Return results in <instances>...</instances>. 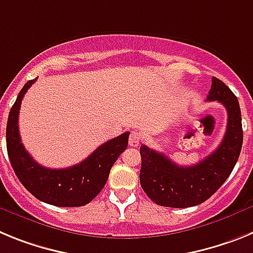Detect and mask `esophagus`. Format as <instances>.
Here are the masks:
<instances>
[{"mask_svg": "<svg viewBox=\"0 0 253 253\" xmlns=\"http://www.w3.org/2000/svg\"><path fill=\"white\" fill-rule=\"evenodd\" d=\"M140 143V135L137 131H131L129 135V146L130 147H138Z\"/></svg>", "mask_w": 253, "mask_h": 253, "instance_id": "obj_1", "label": "esophagus"}]
</instances>
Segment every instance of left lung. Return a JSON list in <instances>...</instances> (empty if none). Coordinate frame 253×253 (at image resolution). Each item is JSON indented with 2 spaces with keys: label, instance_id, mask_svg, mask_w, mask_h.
<instances>
[{
  "label": "left lung",
  "instance_id": "1",
  "mask_svg": "<svg viewBox=\"0 0 253 253\" xmlns=\"http://www.w3.org/2000/svg\"><path fill=\"white\" fill-rule=\"evenodd\" d=\"M207 101H219L227 109L225 135L218 148L194 166H178L161 152L140 147V186L161 207L189 208L202 204L224 184L240 157L243 142L240 102L231 88L216 77Z\"/></svg>",
  "mask_w": 253,
  "mask_h": 253
}]
</instances>
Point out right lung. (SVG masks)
<instances>
[{"mask_svg":"<svg viewBox=\"0 0 253 253\" xmlns=\"http://www.w3.org/2000/svg\"><path fill=\"white\" fill-rule=\"evenodd\" d=\"M35 81L37 78L26 82L8 114L6 146L11 166L24 187L42 202L55 207H84L104 189L111 167L128 147L129 131L105 142L72 167L53 169L42 166L28 153L19 133L21 100Z\"/></svg>","mask_w":253,"mask_h":253,"instance_id":"right-lung-1","label":"right lung"}]
</instances>
